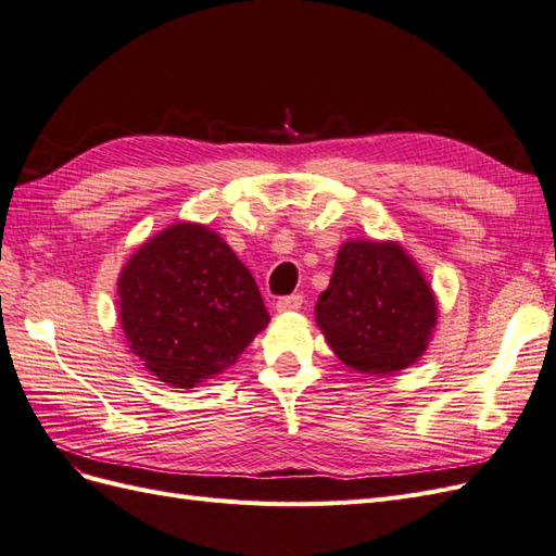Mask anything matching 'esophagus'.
Here are the masks:
<instances>
[{
    "mask_svg": "<svg viewBox=\"0 0 556 556\" xmlns=\"http://www.w3.org/2000/svg\"><path fill=\"white\" fill-rule=\"evenodd\" d=\"M301 306H304V296L301 294H290V296H280L276 301V308L280 313H290V311H299Z\"/></svg>",
    "mask_w": 556,
    "mask_h": 556,
    "instance_id": "obj_1",
    "label": "esophagus"
}]
</instances>
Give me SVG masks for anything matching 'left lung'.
<instances>
[{
    "mask_svg": "<svg viewBox=\"0 0 556 556\" xmlns=\"http://www.w3.org/2000/svg\"><path fill=\"white\" fill-rule=\"evenodd\" d=\"M435 296L396 243L348 241L329 288L315 304L317 325L343 364L362 374H394L427 350Z\"/></svg>",
    "mask_w": 556,
    "mask_h": 556,
    "instance_id": "8db88e82",
    "label": "left lung"
}]
</instances>
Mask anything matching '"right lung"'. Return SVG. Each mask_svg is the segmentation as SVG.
<instances>
[{"label":"right lung","mask_w":556,"mask_h":556,"mask_svg":"<svg viewBox=\"0 0 556 556\" xmlns=\"http://www.w3.org/2000/svg\"><path fill=\"white\" fill-rule=\"evenodd\" d=\"M117 292L131 352L180 390L225 374L268 323L255 278L201 225H174L139 248Z\"/></svg>","instance_id":"obj_1"}]
</instances>
